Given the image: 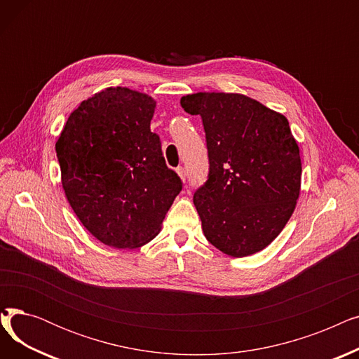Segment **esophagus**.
Wrapping results in <instances>:
<instances>
[{
	"label": "esophagus",
	"instance_id": "obj_1",
	"mask_svg": "<svg viewBox=\"0 0 359 359\" xmlns=\"http://www.w3.org/2000/svg\"><path fill=\"white\" fill-rule=\"evenodd\" d=\"M176 172H177L179 177L182 179V182H186V170H184V167H177Z\"/></svg>",
	"mask_w": 359,
	"mask_h": 359
}]
</instances>
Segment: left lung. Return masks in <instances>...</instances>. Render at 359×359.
<instances>
[{
    "label": "left lung",
    "mask_w": 359,
    "mask_h": 359,
    "mask_svg": "<svg viewBox=\"0 0 359 359\" xmlns=\"http://www.w3.org/2000/svg\"><path fill=\"white\" fill-rule=\"evenodd\" d=\"M180 104L205 129L210 175L194 203L206 240L233 257L263 250L299 196L301 157L288 119L238 93L186 94Z\"/></svg>",
    "instance_id": "left-lung-1"
}]
</instances>
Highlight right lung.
<instances>
[{
    "mask_svg": "<svg viewBox=\"0 0 359 359\" xmlns=\"http://www.w3.org/2000/svg\"><path fill=\"white\" fill-rule=\"evenodd\" d=\"M156 100L109 87L81 102L55 144L72 211L106 246L137 249L153 240L182 191L151 132Z\"/></svg>",
    "mask_w": 359,
    "mask_h": 359,
    "instance_id": "1",
    "label": "right lung"
}]
</instances>
